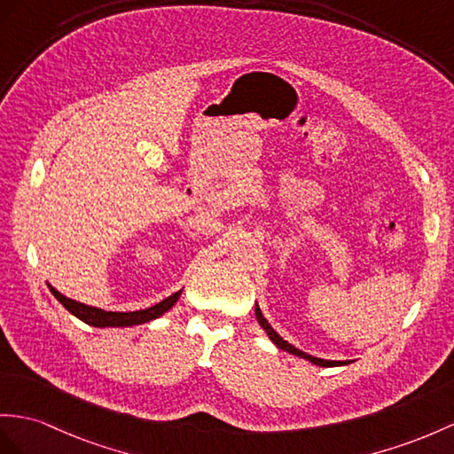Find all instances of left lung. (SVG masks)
I'll use <instances>...</instances> for the list:
<instances>
[{
  "label": "left lung",
  "mask_w": 454,
  "mask_h": 454,
  "mask_svg": "<svg viewBox=\"0 0 454 454\" xmlns=\"http://www.w3.org/2000/svg\"><path fill=\"white\" fill-rule=\"evenodd\" d=\"M256 317H258V324L262 325V329L265 331V333H268V337L273 340V345H278V348H281V350H286V352H291V355H294V356H298V358H304V360H308V362H312V364H316V366H322V368H331V366H345V364H348V360H324V358H316V356H312V355H306V352H302L301 348H296V347H293L291 342H286L278 331H275L271 325H270V322L268 319L263 317V314H262V310H260V306L256 304Z\"/></svg>",
  "instance_id": "1"
}]
</instances>
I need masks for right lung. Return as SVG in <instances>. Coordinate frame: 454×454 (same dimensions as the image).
<instances>
[{
    "instance_id": "obj_1",
    "label": "right lung",
    "mask_w": 454,
    "mask_h": 454,
    "mask_svg": "<svg viewBox=\"0 0 454 454\" xmlns=\"http://www.w3.org/2000/svg\"><path fill=\"white\" fill-rule=\"evenodd\" d=\"M51 294L58 298V301L67 308V310L74 316L79 317L81 322L92 325V327H132V325H140V324H146L152 322V319H156L160 316H163L168 310L175 306V302L179 301V296L183 293L176 291L171 296L163 298L161 302L153 304L150 308H144V310H135V312H107L102 310V308H96V306H88L82 302H76L73 298L61 294L58 289H53V286L48 283Z\"/></svg>"
}]
</instances>
